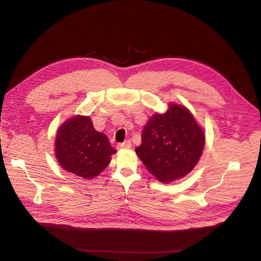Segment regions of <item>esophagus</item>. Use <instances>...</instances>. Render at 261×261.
Segmentation results:
<instances>
[{
  "mask_svg": "<svg viewBox=\"0 0 261 261\" xmlns=\"http://www.w3.org/2000/svg\"><path fill=\"white\" fill-rule=\"evenodd\" d=\"M131 146H132L131 141H126V142H123V143H119L117 145V148H130Z\"/></svg>",
  "mask_w": 261,
  "mask_h": 261,
  "instance_id": "esophagus-1",
  "label": "esophagus"
}]
</instances>
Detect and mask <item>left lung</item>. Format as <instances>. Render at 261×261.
Instances as JSON below:
<instances>
[{"instance_id":"8db88e82","label":"left lung","mask_w":261,"mask_h":261,"mask_svg":"<svg viewBox=\"0 0 261 261\" xmlns=\"http://www.w3.org/2000/svg\"><path fill=\"white\" fill-rule=\"evenodd\" d=\"M205 138L188 110L171 105L164 114H154L142 133L135 152L147 169L161 182L185 176L198 163Z\"/></svg>"}]
</instances>
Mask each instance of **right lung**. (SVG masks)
Wrapping results in <instances>:
<instances>
[{"mask_svg":"<svg viewBox=\"0 0 261 261\" xmlns=\"http://www.w3.org/2000/svg\"><path fill=\"white\" fill-rule=\"evenodd\" d=\"M55 151L64 170L92 179L108 166L116 150L103 133L94 129L90 117L78 115L59 128Z\"/></svg>","mask_w":261,"mask_h":261,"instance_id":"right-lung-1","label":"right lung"}]
</instances>
